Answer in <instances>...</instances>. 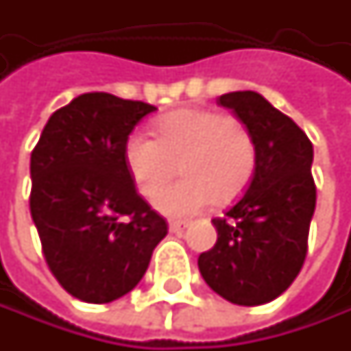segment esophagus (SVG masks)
<instances>
[{
	"label": "esophagus",
	"instance_id": "1",
	"mask_svg": "<svg viewBox=\"0 0 351 351\" xmlns=\"http://www.w3.org/2000/svg\"><path fill=\"white\" fill-rule=\"evenodd\" d=\"M189 224H191L189 221H171V223H169V230H171V232H183Z\"/></svg>",
	"mask_w": 351,
	"mask_h": 351
}]
</instances>
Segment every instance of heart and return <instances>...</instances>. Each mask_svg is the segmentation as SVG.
Masks as SVG:
<instances>
[{
  "label": "heart",
  "instance_id": "heart-1",
  "mask_svg": "<svg viewBox=\"0 0 351 351\" xmlns=\"http://www.w3.org/2000/svg\"><path fill=\"white\" fill-rule=\"evenodd\" d=\"M125 164L142 195L152 199L182 164L186 176L156 199L171 215H195L210 203H230L256 171L258 150L248 128L219 111L183 109L162 117L154 138L132 132L125 141Z\"/></svg>",
  "mask_w": 351,
  "mask_h": 351
}]
</instances>
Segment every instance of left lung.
Returning <instances> with one entry per match:
<instances>
[{"label": "left lung", "mask_w": 351, "mask_h": 351, "mask_svg": "<svg viewBox=\"0 0 351 351\" xmlns=\"http://www.w3.org/2000/svg\"><path fill=\"white\" fill-rule=\"evenodd\" d=\"M232 109L256 142L258 162L246 193L213 219L217 244L199 256L210 289L242 306L269 303L299 276L317 205L313 142L295 121L256 91L217 99Z\"/></svg>", "instance_id": "obj_1"}]
</instances>
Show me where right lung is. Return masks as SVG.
<instances>
[{
    "mask_svg": "<svg viewBox=\"0 0 351 351\" xmlns=\"http://www.w3.org/2000/svg\"><path fill=\"white\" fill-rule=\"evenodd\" d=\"M156 107L84 93L54 111L31 154V217L48 269L72 297L111 303L148 269L168 223L136 191L125 141Z\"/></svg>",
    "mask_w": 351,
    "mask_h": 351,
    "instance_id": "right-lung-1",
    "label": "right lung"
}]
</instances>
